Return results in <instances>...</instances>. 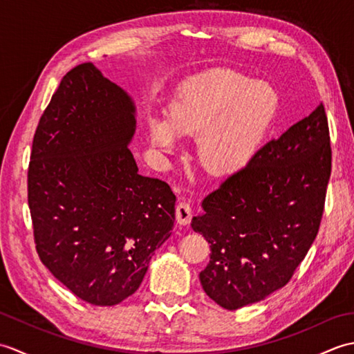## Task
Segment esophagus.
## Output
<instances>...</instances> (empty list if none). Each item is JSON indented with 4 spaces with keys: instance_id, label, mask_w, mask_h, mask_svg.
<instances>
[{
    "instance_id": "obj_1",
    "label": "esophagus",
    "mask_w": 354,
    "mask_h": 354,
    "mask_svg": "<svg viewBox=\"0 0 354 354\" xmlns=\"http://www.w3.org/2000/svg\"><path fill=\"white\" fill-rule=\"evenodd\" d=\"M176 221L179 225H189L192 221V205L189 202H179L176 205Z\"/></svg>"
}]
</instances>
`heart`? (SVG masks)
<instances>
[{
    "label": "heart",
    "instance_id": "1",
    "mask_svg": "<svg viewBox=\"0 0 354 354\" xmlns=\"http://www.w3.org/2000/svg\"><path fill=\"white\" fill-rule=\"evenodd\" d=\"M278 111V95L263 82L216 68L178 88L169 115H152L149 138L162 152L176 149L178 135L199 137L198 160L216 176L242 171L257 155Z\"/></svg>",
    "mask_w": 354,
    "mask_h": 354
}]
</instances>
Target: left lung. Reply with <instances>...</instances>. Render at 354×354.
I'll list each match as a JSON object with an SVG mask.
<instances>
[{"mask_svg":"<svg viewBox=\"0 0 354 354\" xmlns=\"http://www.w3.org/2000/svg\"><path fill=\"white\" fill-rule=\"evenodd\" d=\"M330 173L328 123L319 103L202 201L192 228L212 250L199 280L214 303L237 310L289 283L318 234Z\"/></svg>","mask_w":354,"mask_h":354,"instance_id":"1","label":"left lung"}]
</instances>
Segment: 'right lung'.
Instances as JSON below:
<instances>
[{
	"instance_id": "add662e5",
	"label": "right lung",
	"mask_w": 354,
	"mask_h": 354,
	"mask_svg": "<svg viewBox=\"0 0 354 354\" xmlns=\"http://www.w3.org/2000/svg\"><path fill=\"white\" fill-rule=\"evenodd\" d=\"M135 106L91 62L61 80L36 127L28 207L41 261L74 295L115 306L140 288L170 237L176 196L141 176Z\"/></svg>"
}]
</instances>
